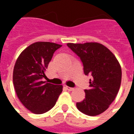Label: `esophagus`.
<instances>
[{"label": "esophagus", "instance_id": "34e87169", "mask_svg": "<svg viewBox=\"0 0 134 134\" xmlns=\"http://www.w3.org/2000/svg\"><path fill=\"white\" fill-rule=\"evenodd\" d=\"M64 88H65V89L68 90V91H72V90H74V88H72V87H69V86H65V85H64Z\"/></svg>", "mask_w": 134, "mask_h": 134}]
</instances>
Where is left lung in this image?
<instances>
[{
  "instance_id": "left-lung-1",
  "label": "left lung",
  "mask_w": 134,
  "mask_h": 134,
  "mask_svg": "<svg viewBox=\"0 0 134 134\" xmlns=\"http://www.w3.org/2000/svg\"><path fill=\"white\" fill-rule=\"evenodd\" d=\"M81 59L86 75H91L90 90H85V98L76 104L86 115L98 116L115 100L121 86V69L115 55L102 44L86 42L68 43Z\"/></svg>"
}]
</instances>
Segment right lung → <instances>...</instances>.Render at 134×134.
I'll use <instances>...</instances> for the list:
<instances>
[{
	"mask_svg": "<svg viewBox=\"0 0 134 134\" xmlns=\"http://www.w3.org/2000/svg\"><path fill=\"white\" fill-rule=\"evenodd\" d=\"M62 45L37 42L21 53L13 69V85L18 99L27 110L42 114L54 107L63 91L62 85L42 81L54 53Z\"/></svg>",
	"mask_w": 134,
	"mask_h": 134,
	"instance_id": "right-lung-1",
	"label": "right lung"
}]
</instances>
